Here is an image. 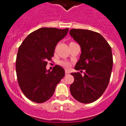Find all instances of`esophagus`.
<instances>
[{
  "mask_svg": "<svg viewBox=\"0 0 126 126\" xmlns=\"http://www.w3.org/2000/svg\"><path fill=\"white\" fill-rule=\"evenodd\" d=\"M65 75H68L69 74V72L68 71H65Z\"/></svg>",
  "mask_w": 126,
  "mask_h": 126,
  "instance_id": "34e87169",
  "label": "esophagus"
}]
</instances>
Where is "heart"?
I'll list each match as a JSON object with an SVG mask.
<instances>
[{
    "label": "heart",
    "mask_w": 126,
    "mask_h": 126,
    "mask_svg": "<svg viewBox=\"0 0 126 126\" xmlns=\"http://www.w3.org/2000/svg\"><path fill=\"white\" fill-rule=\"evenodd\" d=\"M60 65L65 69H69L71 67V63L67 61H61L60 62Z\"/></svg>",
    "instance_id": "heart-1"
}]
</instances>
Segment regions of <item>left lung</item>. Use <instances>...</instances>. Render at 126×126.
<instances>
[{"label":"left lung","instance_id":"left-lung-1","mask_svg":"<svg viewBox=\"0 0 126 126\" xmlns=\"http://www.w3.org/2000/svg\"><path fill=\"white\" fill-rule=\"evenodd\" d=\"M69 34L81 49L74 69L85 71L83 76L79 72L71 73L74 81L70 86V92L78 102L92 103L102 96L109 84L113 66L112 49L106 40L96 32L71 29Z\"/></svg>","mask_w":126,"mask_h":126}]
</instances>
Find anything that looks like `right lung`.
Instances as JSON below:
<instances>
[{
    "label": "right lung",
    "instance_id": "1",
    "mask_svg": "<svg viewBox=\"0 0 126 126\" xmlns=\"http://www.w3.org/2000/svg\"><path fill=\"white\" fill-rule=\"evenodd\" d=\"M69 29L42 28L30 33L19 47L16 69L19 87L26 97L36 103L49 100L56 86L65 76L62 67L47 70L48 61L53 56L57 44Z\"/></svg>",
    "mask_w": 126,
    "mask_h": 126
}]
</instances>
